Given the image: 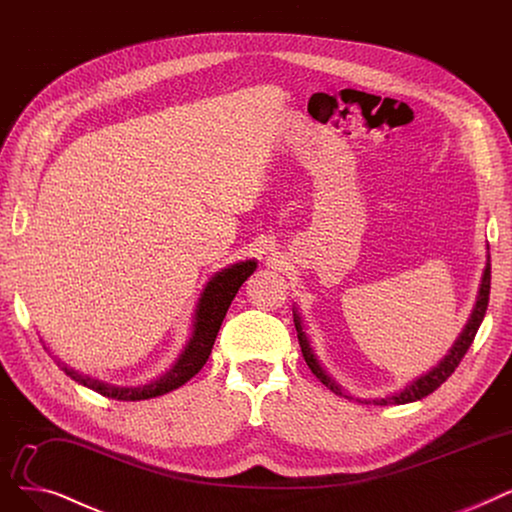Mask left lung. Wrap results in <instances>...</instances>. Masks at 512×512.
<instances>
[{"instance_id":"8db88e82","label":"left lung","mask_w":512,"mask_h":512,"mask_svg":"<svg viewBox=\"0 0 512 512\" xmlns=\"http://www.w3.org/2000/svg\"><path fill=\"white\" fill-rule=\"evenodd\" d=\"M485 250H488V254H485V266H483V273H481V283H479V289H477V298H475V304H473V310H471V316L467 325L462 327V331L458 333L456 342L452 344V348L448 350V354L435 364L433 369H429L427 373H423L421 377H417L415 381H410L406 387L398 389V392L389 394L385 398H375L373 402L375 404H408V402H417L425 396H429L431 392H435L437 387H440L452 373L454 369L460 364L462 356L467 354V350L471 348L473 339H475V333L483 321L485 316V310H488V300H490V279H492V271H490V246H485ZM294 323H296V331H298V342H300V348H302V356L308 364V369L316 375V379H319L323 385H327L333 394H339L344 398H352L346 389L339 385L321 364L319 356L314 354L312 346H310V339L306 335V329H304V321L302 316L298 312V308L294 306Z\"/></svg>"}]
</instances>
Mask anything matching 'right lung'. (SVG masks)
<instances>
[{"label": "right lung", "mask_w": 512, "mask_h": 512, "mask_svg": "<svg viewBox=\"0 0 512 512\" xmlns=\"http://www.w3.org/2000/svg\"><path fill=\"white\" fill-rule=\"evenodd\" d=\"M256 266H258V260H254V258L241 260V262L229 264L227 269H221L208 279V283L204 285L202 294L198 298L196 310H193L191 333H189L185 348L173 362V367H170L166 373H162L160 377L152 379L150 383L125 385V387L112 385V383L93 379L89 375H83L75 369L66 367V364L58 356H54V360L58 362V367L70 379H75L77 383L93 389V392L102 394L106 398L135 402V400H150V398L173 392V389L185 385L193 375H198L202 371V367L212 352L218 329H221V325H223V319H225V314H227L235 294L243 285V281H246L256 271ZM43 348L50 352V348L47 346H43Z\"/></svg>", "instance_id": "right-lung-1"}]
</instances>
